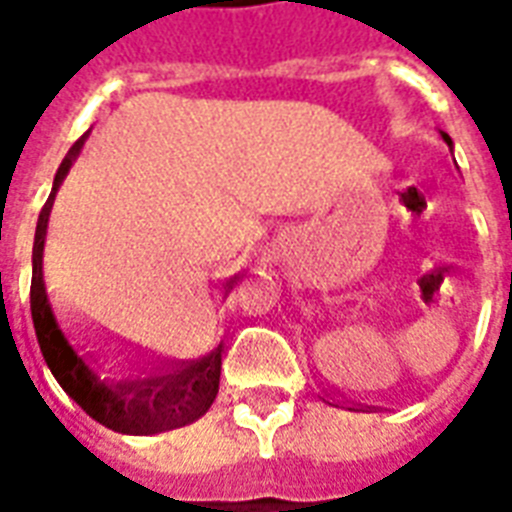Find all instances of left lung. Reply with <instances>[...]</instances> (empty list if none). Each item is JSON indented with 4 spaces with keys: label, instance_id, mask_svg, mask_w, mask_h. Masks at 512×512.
Returning <instances> with one entry per match:
<instances>
[{
    "label": "left lung",
    "instance_id": "8db88e82",
    "mask_svg": "<svg viewBox=\"0 0 512 512\" xmlns=\"http://www.w3.org/2000/svg\"><path fill=\"white\" fill-rule=\"evenodd\" d=\"M441 137H444V142H447V145L452 147V140H449V134H444V132H441Z\"/></svg>",
    "mask_w": 512,
    "mask_h": 512
}]
</instances>
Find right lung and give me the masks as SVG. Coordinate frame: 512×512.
Here are the masks:
<instances>
[{
  "instance_id": "right-lung-1",
  "label": "right lung",
  "mask_w": 512,
  "mask_h": 512,
  "mask_svg": "<svg viewBox=\"0 0 512 512\" xmlns=\"http://www.w3.org/2000/svg\"><path fill=\"white\" fill-rule=\"evenodd\" d=\"M87 134L76 140L55 174V185L44 203L34 237L31 272V317L44 362L63 391L89 418L118 433L171 431L198 420L214 404L222 372V343L195 359H171L145 349H121L105 354L102 346L79 325L57 320L42 272L44 237L57 187L81 153ZM235 280H230V285Z\"/></svg>"
}]
</instances>
